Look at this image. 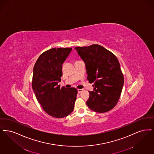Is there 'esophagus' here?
Segmentation results:
<instances>
[{"label": "esophagus", "mask_w": 154, "mask_h": 154, "mask_svg": "<svg viewBox=\"0 0 154 154\" xmlns=\"http://www.w3.org/2000/svg\"><path fill=\"white\" fill-rule=\"evenodd\" d=\"M83 91V89H78V93H82Z\"/></svg>", "instance_id": "esophagus-1"}]
</instances>
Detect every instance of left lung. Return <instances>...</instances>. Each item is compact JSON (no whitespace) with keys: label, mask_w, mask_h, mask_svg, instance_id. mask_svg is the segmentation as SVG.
Here are the masks:
<instances>
[{"label":"left lung","mask_w":154,"mask_h":154,"mask_svg":"<svg viewBox=\"0 0 154 154\" xmlns=\"http://www.w3.org/2000/svg\"><path fill=\"white\" fill-rule=\"evenodd\" d=\"M75 49L85 63L87 79L94 82L93 91H89L87 106L98 113L110 110L120 98L124 82L117 58L98 44Z\"/></svg>","instance_id":"obj_1"}]
</instances>
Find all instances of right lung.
Here are the masks:
<instances>
[{"instance_id":"right-lung-1","label":"right lung","mask_w":154,"mask_h":154,"mask_svg":"<svg viewBox=\"0 0 154 154\" xmlns=\"http://www.w3.org/2000/svg\"><path fill=\"white\" fill-rule=\"evenodd\" d=\"M72 48H52L41 54L33 68L32 88L45 112L56 118H63L74 110L78 90L60 87L62 64Z\"/></svg>"}]
</instances>
